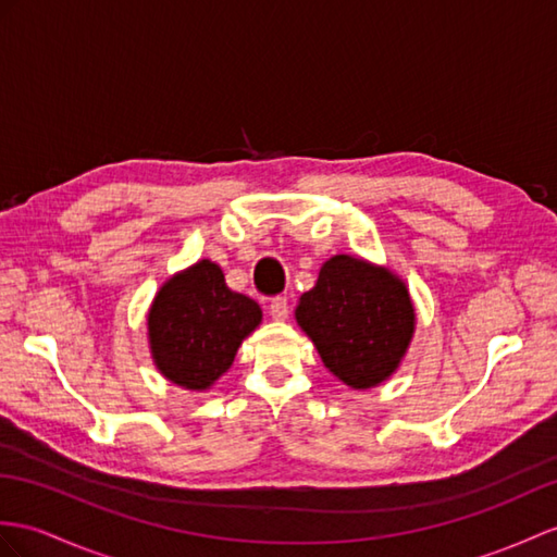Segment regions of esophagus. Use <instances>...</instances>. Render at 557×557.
Segmentation results:
<instances>
[{"instance_id": "34e87169", "label": "esophagus", "mask_w": 557, "mask_h": 557, "mask_svg": "<svg viewBox=\"0 0 557 557\" xmlns=\"http://www.w3.org/2000/svg\"><path fill=\"white\" fill-rule=\"evenodd\" d=\"M288 311H290V307H288V297L278 295V297H274V300L269 302V314H271V319H276V321H286V319H288Z\"/></svg>"}]
</instances>
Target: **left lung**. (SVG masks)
<instances>
[{
	"mask_svg": "<svg viewBox=\"0 0 557 557\" xmlns=\"http://www.w3.org/2000/svg\"><path fill=\"white\" fill-rule=\"evenodd\" d=\"M295 319L325 369L351 389L385 383L399 369L416 331L406 283L389 269L351 255L323 262Z\"/></svg>",
	"mask_w": 557,
	"mask_h": 557,
	"instance_id": "1",
	"label": "left lung"
}]
</instances>
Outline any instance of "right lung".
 <instances>
[{"label":"right lung","instance_id":"add662e5","mask_svg":"<svg viewBox=\"0 0 557 557\" xmlns=\"http://www.w3.org/2000/svg\"><path fill=\"white\" fill-rule=\"evenodd\" d=\"M260 321V305L228 288L214 262L200 260L162 283L148 309V345L170 383L202 392L232 369Z\"/></svg>","mask_w":557,"mask_h":557}]
</instances>
